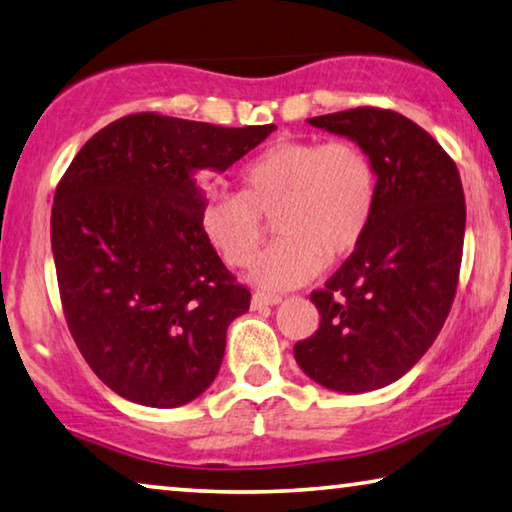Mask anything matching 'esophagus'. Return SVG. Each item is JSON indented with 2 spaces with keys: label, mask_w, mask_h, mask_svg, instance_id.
Listing matches in <instances>:
<instances>
[{
  "label": "esophagus",
  "mask_w": 512,
  "mask_h": 512,
  "mask_svg": "<svg viewBox=\"0 0 512 512\" xmlns=\"http://www.w3.org/2000/svg\"><path fill=\"white\" fill-rule=\"evenodd\" d=\"M280 296L278 294H262V291H257V294H253V298H250V307L253 310H262V307H273L280 303Z\"/></svg>",
  "instance_id": "obj_1"
}]
</instances>
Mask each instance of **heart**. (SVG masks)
Returning a JSON list of instances; mask_svg holds the SVG:
<instances>
[{
	"mask_svg": "<svg viewBox=\"0 0 512 512\" xmlns=\"http://www.w3.org/2000/svg\"><path fill=\"white\" fill-rule=\"evenodd\" d=\"M378 205L371 159L351 141H278L241 170V191H214L202 202L200 230L230 266H246L273 216V241L250 266L253 285L298 287L353 253Z\"/></svg>",
	"mask_w": 512,
	"mask_h": 512,
	"instance_id": "heart-1",
	"label": "heart"
}]
</instances>
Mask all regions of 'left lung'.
<instances>
[{"mask_svg": "<svg viewBox=\"0 0 512 512\" xmlns=\"http://www.w3.org/2000/svg\"><path fill=\"white\" fill-rule=\"evenodd\" d=\"M307 123L360 145L376 168L378 205L367 237L310 296L321 323L294 358L323 387L371 392L415 367L449 316L465 193L442 145L401 113L360 107Z\"/></svg>", "mask_w": 512, "mask_h": 512, "instance_id": "8db88e82", "label": "left lung"}]
</instances>
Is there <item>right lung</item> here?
Here are the masks:
<instances>
[{"mask_svg":"<svg viewBox=\"0 0 512 512\" xmlns=\"http://www.w3.org/2000/svg\"><path fill=\"white\" fill-rule=\"evenodd\" d=\"M273 129L132 113L86 141L56 186L63 314L88 367L123 399L177 408L214 383L250 291L200 230L198 175L225 173Z\"/></svg>","mask_w":512,"mask_h":512,"instance_id":"1","label":"right lung"}]
</instances>
